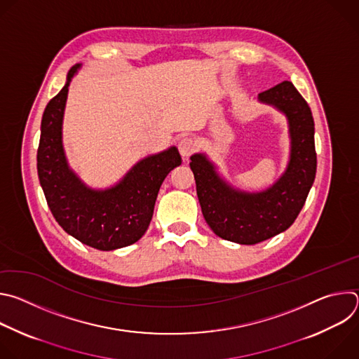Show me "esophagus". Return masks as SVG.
Wrapping results in <instances>:
<instances>
[{"instance_id":"obj_1","label":"esophagus","mask_w":359,"mask_h":359,"mask_svg":"<svg viewBox=\"0 0 359 359\" xmlns=\"http://www.w3.org/2000/svg\"><path fill=\"white\" fill-rule=\"evenodd\" d=\"M177 147L183 159H187L196 149V142L191 137H182L177 143Z\"/></svg>"}]
</instances>
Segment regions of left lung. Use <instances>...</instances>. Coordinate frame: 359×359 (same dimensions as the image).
I'll return each mask as SVG.
<instances>
[{"label":"left lung","mask_w":359,"mask_h":359,"mask_svg":"<svg viewBox=\"0 0 359 359\" xmlns=\"http://www.w3.org/2000/svg\"><path fill=\"white\" fill-rule=\"evenodd\" d=\"M288 119L291 150L284 175L267 190L247 193L229 186L203 153L190 158L204 220L222 238L257 244L287 230L299 215L316 179L314 119L306 100L284 81L259 95Z\"/></svg>","instance_id":"1"}]
</instances>
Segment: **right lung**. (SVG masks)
Segmentation results:
<instances>
[{
    "mask_svg": "<svg viewBox=\"0 0 359 359\" xmlns=\"http://www.w3.org/2000/svg\"><path fill=\"white\" fill-rule=\"evenodd\" d=\"M48 102L41 121L36 169L50 213L58 224L81 243L109 251L136 243L147 230L165 177L182 165L173 146L137 162L114 187L93 190L68 166L62 146V119L71 79Z\"/></svg>",
    "mask_w": 359,
    "mask_h": 359,
    "instance_id": "right-lung-1",
    "label": "right lung"
}]
</instances>
